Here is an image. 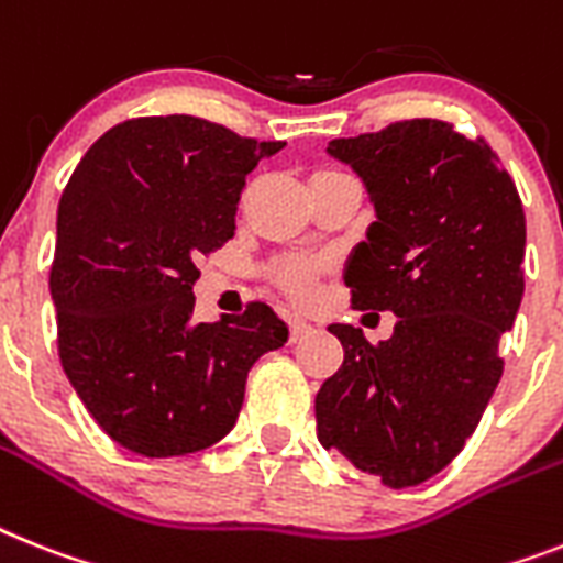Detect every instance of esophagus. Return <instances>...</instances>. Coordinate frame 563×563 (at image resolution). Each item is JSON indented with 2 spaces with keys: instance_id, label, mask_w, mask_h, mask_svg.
<instances>
[{
  "instance_id": "esophagus-1",
  "label": "esophagus",
  "mask_w": 563,
  "mask_h": 563,
  "mask_svg": "<svg viewBox=\"0 0 563 563\" xmlns=\"http://www.w3.org/2000/svg\"><path fill=\"white\" fill-rule=\"evenodd\" d=\"M313 331L305 319H290V342H299L301 336H308Z\"/></svg>"
}]
</instances>
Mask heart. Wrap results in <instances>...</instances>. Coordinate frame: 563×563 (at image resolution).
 I'll use <instances>...</instances> for the list:
<instances>
[{
	"instance_id": "b5f03b06",
	"label": "heart",
	"mask_w": 563,
	"mask_h": 563,
	"mask_svg": "<svg viewBox=\"0 0 563 563\" xmlns=\"http://www.w3.org/2000/svg\"><path fill=\"white\" fill-rule=\"evenodd\" d=\"M336 172L339 169H333V166H319V169H313V175H310V184L328 178V175H336ZM316 273H319V267L308 262H276L271 267V278L276 282L278 290H285L290 299L299 301L313 296Z\"/></svg>"
}]
</instances>
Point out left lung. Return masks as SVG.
<instances>
[{
  "instance_id": "1",
  "label": "left lung",
  "mask_w": 563,
  "mask_h": 563,
  "mask_svg": "<svg viewBox=\"0 0 563 563\" xmlns=\"http://www.w3.org/2000/svg\"><path fill=\"white\" fill-rule=\"evenodd\" d=\"M376 221L345 271L356 310H391V339L331 324L342 368L316 394V431L391 489L429 481L477 429L504 374L500 333L523 296L527 218L483 137L431 118L339 137Z\"/></svg>"
}]
</instances>
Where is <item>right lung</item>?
<instances>
[{
	"mask_svg": "<svg viewBox=\"0 0 563 563\" xmlns=\"http://www.w3.org/2000/svg\"><path fill=\"white\" fill-rule=\"evenodd\" d=\"M282 141L166 114L88 148L57 209L51 296L65 376L97 426L143 457L230 434L253 362L287 342L264 301L195 322V262L235 235L247 175Z\"/></svg>",
	"mask_w": 563,
	"mask_h": 563,
	"instance_id": "obj_1",
	"label": "right lung"
}]
</instances>
